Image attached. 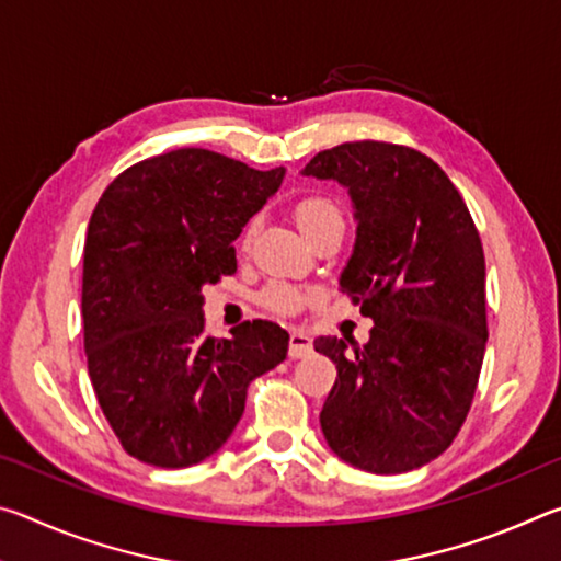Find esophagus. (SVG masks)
I'll return each instance as SVG.
<instances>
[{
    "label": "esophagus",
    "instance_id": "34e87169",
    "mask_svg": "<svg viewBox=\"0 0 561 561\" xmlns=\"http://www.w3.org/2000/svg\"><path fill=\"white\" fill-rule=\"evenodd\" d=\"M311 348H314V344H311V339L304 334V331H291L289 334V358H301L311 354Z\"/></svg>",
    "mask_w": 561,
    "mask_h": 561
}]
</instances>
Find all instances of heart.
<instances>
[{
    "mask_svg": "<svg viewBox=\"0 0 561 561\" xmlns=\"http://www.w3.org/2000/svg\"><path fill=\"white\" fill-rule=\"evenodd\" d=\"M294 215H297L301 232L307 234L309 240L321 230H327V227H344V213H341V207L331 201V197H324V195L304 197V201H299L297 207H294ZM250 234H252V225H247L242 232V244L250 240ZM301 299L304 294L297 287H291V284H284V282H272L257 294V301L264 309L274 311V314H289V311L299 307Z\"/></svg>",
    "mask_w": 561,
    "mask_h": 561,
    "instance_id": "1",
    "label": "heart"
}]
</instances>
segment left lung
Returning a JSON list of instances; mask_svg holds the SVG:
<instances>
[{
    "label": "left lung",
    "instance_id": "8db88e82",
    "mask_svg": "<svg viewBox=\"0 0 561 561\" xmlns=\"http://www.w3.org/2000/svg\"><path fill=\"white\" fill-rule=\"evenodd\" d=\"M301 173L348 190L356 244L339 284L374 319L360 348L314 341L339 371L321 431L358 470H415L450 448L478 388L488 344L478 227L440 165L413 148L341 144Z\"/></svg>",
    "mask_w": 561,
    "mask_h": 561
}]
</instances>
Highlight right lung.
Wrapping results in <instances>:
<instances>
[{
    "instance_id": "1",
    "label": "right lung",
    "mask_w": 561,
    "mask_h": 561,
    "mask_svg": "<svg viewBox=\"0 0 561 561\" xmlns=\"http://www.w3.org/2000/svg\"><path fill=\"white\" fill-rule=\"evenodd\" d=\"M282 180L284 168L180 148L103 190L83 247V348L133 458L156 468L210 458L240 423L250 383L287 358L289 334L274 321L215 339L203 317V287L237 272L232 242Z\"/></svg>"
}]
</instances>
